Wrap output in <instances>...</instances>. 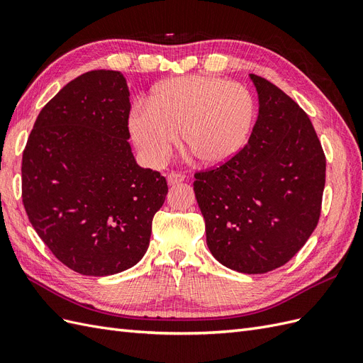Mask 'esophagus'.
I'll use <instances>...</instances> for the list:
<instances>
[{"mask_svg":"<svg viewBox=\"0 0 363 363\" xmlns=\"http://www.w3.org/2000/svg\"><path fill=\"white\" fill-rule=\"evenodd\" d=\"M168 183L169 184H179V183H182V182H184V175L182 174V172H169L168 174Z\"/></svg>","mask_w":363,"mask_h":363,"instance_id":"1","label":"esophagus"}]
</instances>
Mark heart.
I'll return each instance as SVG.
<instances>
[{"mask_svg":"<svg viewBox=\"0 0 363 363\" xmlns=\"http://www.w3.org/2000/svg\"><path fill=\"white\" fill-rule=\"evenodd\" d=\"M256 121L248 87L212 75H183L159 83L148 106L128 115V130L152 164L167 162L179 142L204 167H218L245 147Z\"/></svg>","mask_w":363,"mask_h":363,"instance_id":"heart-1","label":"heart"}]
</instances>
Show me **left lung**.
Listing matches in <instances>:
<instances>
[{
    "label": "left lung",
    "instance_id": "obj_1",
    "mask_svg": "<svg viewBox=\"0 0 363 363\" xmlns=\"http://www.w3.org/2000/svg\"><path fill=\"white\" fill-rule=\"evenodd\" d=\"M259 115L248 144L195 174L206 242L224 267L263 274L283 267L311 238L321 213L325 156L309 116L276 84L250 74Z\"/></svg>",
    "mask_w": 363,
    "mask_h": 363
}]
</instances>
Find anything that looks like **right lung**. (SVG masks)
Wrapping results in <instances>:
<instances>
[{"mask_svg":"<svg viewBox=\"0 0 363 363\" xmlns=\"http://www.w3.org/2000/svg\"><path fill=\"white\" fill-rule=\"evenodd\" d=\"M130 91L119 71L77 77L40 111L23 155V201L63 265L112 276L144 257L168 184L130 147Z\"/></svg>","mask_w":363,"mask_h":363,"instance_id":"obj_1","label":"right lung"}]
</instances>
